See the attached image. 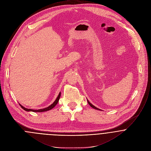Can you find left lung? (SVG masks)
<instances>
[{"instance_id":"1","label":"left lung","mask_w":151,"mask_h":151,"mask_svg":"<svg viewBox=\"0 0 151 151\" xmlns=\"http://www.w3.org/2000/svg\"><path fill=\"white\" fill-rule=\"evenodd\" d=\"M87 102H88V104L90 105V106H91V107H92L93 108H94V109H98V110H101V109H99V108H96V106H95L94 105H92L91 103H90L88 100H87Z\"/></svg>"}]
</instances>
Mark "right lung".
I'll use <instances>...</instances> for the list:
<instances>
[{"mask_svg":"<svg viewBox=\"0 0 151 151\" xmlns=\"http://www.w3.org/2000/svg\"><path fill=\"white\" fill-rule=\"evenodd\" d=\"M60 96H61V92H59V94L58 95L57 98L56 99V100L53 102V104H52L50 106H49L47 108H43V109H37V110H35V109H28V108H26L25 107H24L23 106H22L21 104H19V105L21 106V107L25 111H32V112H45V111H49V110H50L52 109L53 108H54L56 105L58 104V101H59V99L60 98Z\"/></svg>","mask_w":151,"mask_h":151,"instance_id":"1","label":"right lung"}]
</instances>
